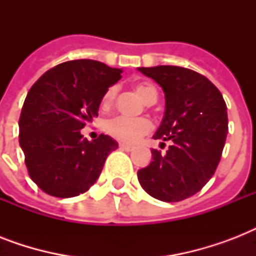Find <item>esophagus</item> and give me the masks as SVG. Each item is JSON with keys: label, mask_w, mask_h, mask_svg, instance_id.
Instances as JSON below:
<instances>
[{"label": "esophagus", "mask_w": 256, "mask_h": 256, "mask_svg": "<svg viewBox=\"0 0 256 256\" xmlns=\"http://www.w3.org/2000/svg\"><path fill=\"white\" fill-rule=\"evenodd\" d=\"M120 150H124V152H132L134 146L132 144H120Z\"/></svg>", "instance_id": "1"}]
</instances>
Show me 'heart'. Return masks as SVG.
Wrapping results in <instances>:
<instances>
[{"label": "heart", "instance_id": "1", "mask_svg": "<svg viewBox=\"0 0 256 256\" xmlns=\"http://www.w3.org/2000/svg\"><path fill=\"white\" fill-rule=\"evenodd\" d=\"M134 90H136L140 96L144 100V104H152L158 100V88L154 84L148 81H140L134 84ZM116 96V88L110 86V88L104 92L100 98V108L104 110H108L112 106ZM152 122L148 118H136L130 120L126 116H114L104 122V130L106 134L114 138V140L124 142V144H132L138 140L142 136L148 134L152 130Z\"/></svg>", "mask_w": 256, "mask_h": 256}]
</instances>
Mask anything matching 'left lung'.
<instances>
[{
  "label": "left lung",
  "instance_id": "obj_1",
  "mask_svg": "<svg viewBox=\"0 0 256 256\" xmlns=\"http://www.w3.org/2000/svg\"><path fill=\"white\" fill-rule=\"evenodd\" d=\"M138 70L164 88L166 112L154 140L171 142L166 152L152 148V160L138 171V180L152 198L179 202L202 190L218 168L228 132L226 102L194 70L168 65Z\"/></svg>",
  "mask_w": 256,
  "mask_h": 256
}]
</instances>
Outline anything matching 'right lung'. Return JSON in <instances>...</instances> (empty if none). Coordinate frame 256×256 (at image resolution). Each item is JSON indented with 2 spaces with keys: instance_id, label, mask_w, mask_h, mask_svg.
I'll use <instances>...</instances> for the list:
<instances>
[{
  "instance_id": "add662e5",
  "label": "right lung",
  "mask_w": 256,
  "mask_h": 256,
  "mask_svg": "<svg viewBox=\"0 0 256 256\" xmlns=\"http://www.w3.org/2000/svg\"><path fill=\"white\" fill-rule=\"evenodd\" d=\"M120 73L100 61L74 60L48 70L30 88L18 122L20 146L30 178L46 194H84L118 148L112 136L90 142L81 130L98 116L100 98Z\"/></svg>"
}]
</instances>
